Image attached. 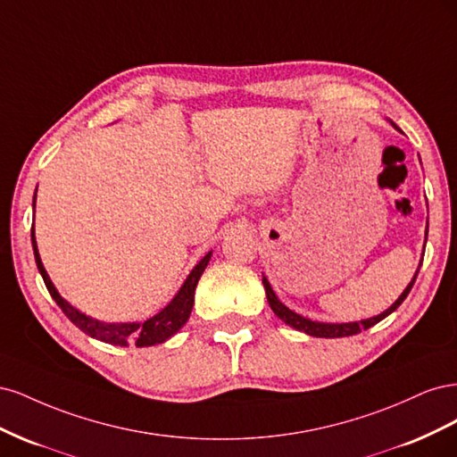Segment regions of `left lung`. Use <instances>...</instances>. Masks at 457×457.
Returning <instances> with one entry per match:
<instances>
[{"label": "left lung", "mask_w": 457, "mask_h": 457, "mask_svg": "<svg viewBox=\"0 0 457 457\" xmlns=\"http://www.w3.org/2000/svg\"><path fill=\"white\" fill-rule=\"evenodd\" d=\"M393 126H395V123H393ZM395 128H396V126H395ZM396 129H398V128H396ZM418 272H420V270H418ZM418 272H416V276H413V280L408 284V287L403 292V295H400V297L393 303L391 309H386L385 312H381V314H378V316H373V318H368V320H362V322H349V324L312 322V320H309V318L301 316V314H297V312H294V311H289L286 305H282L280 299L274 295L272 287H270V284H269V280L265 278V276H262V286H265V292H267V299H269L270 309H272L274 314L278 316L280 320H284L286 324H289V326L299 329V331H305V334L314 336V337H349V336L361 334L362 329H368V328H371V326H376L378 322L383 320L385 316H389L393 311H396V309L400 307V303H403V301L408 297L413 282H416V278H418Z\"/></svg>", "instance_id": "8db88e82"}]
</instances>
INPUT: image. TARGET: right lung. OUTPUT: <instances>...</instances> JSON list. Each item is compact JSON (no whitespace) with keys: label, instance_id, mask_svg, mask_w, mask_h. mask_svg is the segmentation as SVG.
I'll return each mask as SVG.
<instances>
[{"label":"right lung","instance_id":"right-lung-1","mask_svg":"<svg viewBox=\"0 0 457 457\" xmlns=\"http://www.w3.org/2000/svg\"><path fill=\"white\" fill-rule=\"evenodd\" d=\"M34 205H36V195H34ZM32 247H34V257H36V265L37 270L41 274V278L46 282V287L49 289L51 297L54 299V303L62 309V312L66 314L68 320H71L74 326H78L84 334L110 343V345H135V347H150V345H158L163 343L165 339H170L173 334H177L179 329L185 326V322L188 320L192 305H195V289L196 284L200 280L202 272L205 270L207 262H210L212 252L207 253L198 265L192 269V272L188 274L187 282L183 284V287L179 289V294L173 297V301L165 307L162 312H158L156 316L148 318L146 322H131V324H106V322H99L93 320V318L86 316L84 312L76 311L71 303L64 301L57 289H54L53 282L49 280V276L41 265V259L37 253V245H36V237H34V227H32Z\"/></svg>","mask_w":457,"mask_h":457}]
</instances>
